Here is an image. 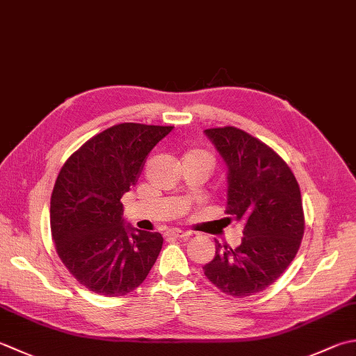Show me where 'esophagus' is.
Returning a JSON list of instances; mask_svg holds the SVG:
<instances>
[{
    "label": "esophagus",
    "instance_id": "34e87169",
    "mask_svg": "<svg viewBox=\"0 0 356 356\" xmlns=\"http://www.w3.org/2000/svg\"><path fill=\"white\" fill-rule=\"evenodd\" d=\"M166 236H168V238H176V239H182V238H186V236H190V233H186V232H182V229H170L168 233H166Z\"/></svg>",
    "mask_w": 356,
    "mask_h": 356
}]
</instances>
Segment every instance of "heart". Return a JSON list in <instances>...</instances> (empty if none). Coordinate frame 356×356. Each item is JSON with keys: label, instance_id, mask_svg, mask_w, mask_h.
Listing matches in <instances>:
<instances>
[{"label": "heart", "instance_id": "b5f03b06", "mask_svg": "<svg viewBox=\"0 0 356 356\" xmlns=\"http://www.w3.org/2000/svg\"><path fill=\"white\" fill-rule=\"evenodd\" d=\"M184 159L199 160V162H202V163H204V165L207 166L208 171L211 170V166H213V163H214L213 156L210 154V152H207V151H200V149H191V151H188L186 154L184 156Z\"/></svg>", "mask_w": 356, "mask_h": 356}]
</instances>
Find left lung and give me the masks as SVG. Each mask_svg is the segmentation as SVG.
Wrapping results in <instances>:
<instances>
[{
    "label": "left lung",
    "mask_w": 356,
    "mask_h": 356,
    "mask_svg": "<svg viewBox=\"0 0 356 356\" xmlns=\"http://www.w3.org/2000/svg\"><path fill=\"white\" fill-rule=\"evenodd\" d=\"M205 136L227 165V214L243 225L242 243L222 247L204 266L205 276L229 296L259 293L280 277L301 245L304 211L289 165L245 131L225 127Z\"/></svg>",
    "instance_id": "8db88e82"
}]
</instances>
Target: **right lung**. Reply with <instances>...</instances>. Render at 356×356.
Segmentation results:
<instances>
[{"label":"right lung","mask_w":356,"mask_h":356,"mask_svg":"<svg viewBox=\"0 0 356 356\" xmlns=\"http://www.w3.org/2000/svg\"><path fill=\"white\" fill-rule=\"evenodd\" d=\"M171 129L115 124L63 165L51 197L52 239L66 268L94 293L122 296L136 290L162 250V234L127 224L120 199L136 185L149 151Z\"/></svg>","instance_id":"right-lung-1"}]
</instances>
